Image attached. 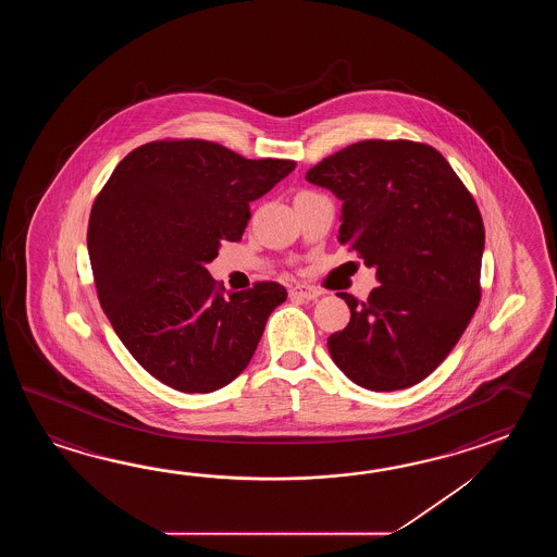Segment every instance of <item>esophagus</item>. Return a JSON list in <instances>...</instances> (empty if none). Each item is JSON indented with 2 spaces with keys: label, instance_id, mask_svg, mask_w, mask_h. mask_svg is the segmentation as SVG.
Listing matches in <instances>:
<instances>
[{
  "label": "esophagus",
  "instance_id": "esophagus-1",
  "mask_svg": "<svg viewBox=\"0 0 557 557\" xmlns=\"http://www.w3.org/2000/svg\"><path fill=\"white\" fill-rule=\"evenodd\" d=\"M290 298H300V300H314L319 298L322 293L314 286H307V284H296L290 290H288Z\"/></svg>",
  "mask_w": 557,
  "mask_h": 557
}]
</instances>
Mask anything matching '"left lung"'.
<instances>
[{"label":"left lung","instance_id":"8db88e82","mask_svg":"<svg viewBox=\"0 0 557 557\" xmlns=\"http://www.w3.org/2000/svg\"><path fill=\"white\" fill-rule=\"evenodd\" d=\"M307 181L343 201L338 240L380 281L367 302L338 293L350 322L329 336L334 364L367 391L414 386L450 355L480 305L478 205L434 147L406 139L355 143Z\"/></svg>","mask_w":557,"mask_h":557}]
</instances>
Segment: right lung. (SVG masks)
Returning a JSON list of instances; mask_svg holds the SVG:
<instances>
[{
    "mask_svg": "<svg viewBox=\"0 0 557 557\" xmlns=\"http://www.w3.org/2000/svg\"><path fill=\"white\" fill-rule=\"evenodd\" d=\"M295 166L202 139L153 141L97 195L87 249L99 302L131 356L166 386L207 394L249 364L286 288L267 281L225 295L207 264L223 240H240L249 202Z\"/></svg>",
    "mask_w": 557,
    "mask_h": 557,
    "instance_id": "1",
    "label": "right lung"
}]
</instances>
